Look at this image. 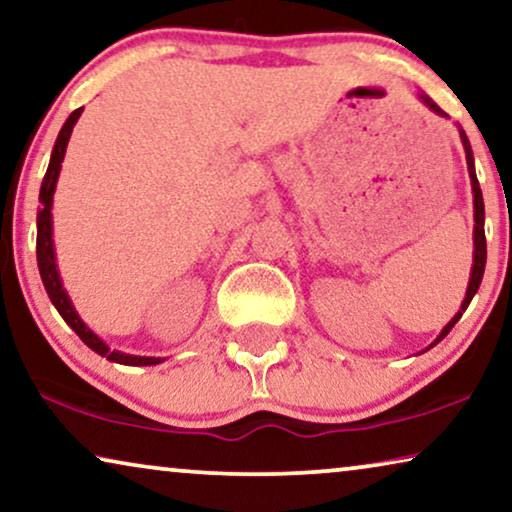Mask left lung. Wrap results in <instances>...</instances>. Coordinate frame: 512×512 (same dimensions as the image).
I'll return each mask as SVG.
<instances>
[{"mask_svg":"<svg viewBox=\"0 0 512 512\" xmlns=\"http://www.w3.org/2000/svg\"><path fill=\"white\" fill-rule=\"evenodd\" d=\"M422 97V102L429 107L433 114L438 116H447L443 109L438 107L436 102L431 100V97L426 95H419ZM461 135V142H464V151H466V165H468V174H471V186H473V216H475V228H473V244H475V251H473V268H471V279H468V289H466V298L464 303H461V310L454 314L450 324H447L443 331H440V335L436 340H433V345H438L440 340L445 338L447 333L452 331V326L457 324V321L461 319V314L466 312V307L471 305V300L475 293H478L480 289V282H482V275H485V263H487V240H485V202H482V191H480V184H478V177H475V163H473V151H471V142H468L466 132L459 130ZM431 345V347H433Z\"/></svg>","mask_w":512,"mask_h":512,"instance_id":"8db88e82","label":"left lung"}]
</instances>
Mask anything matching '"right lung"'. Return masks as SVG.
<instances>
[{"instance_id":"right-lung-1","label":"right lung","mask_w":512,"mask_h":512,"mask_svg":"<svg viewBox=\"0 0 512 512\" xmlns=\"http://www.w3.org/2000/svg\"><path fill=\"white\" fill-rule=\"evenodd\" d=\"M83 109H76L69 114V118L62 125L58 139H55L53 153H51V163H48L46 177L41 181V191H39V202L41 209L37 214V263H39V275L41 282L46 286L48 298L55 305V310L60 312V317L72 326V331L79 335V338L86 342V345L97 352L104 359L114 361V363H123V366H156L163 359H156V356H135V354H123L116 352V349H109V345L104 340L97 338V335L90 331V328L83 324L79 314H76L72 300H69L67 291L62 289V279L58 272V265H55V249H53V216H51V207H53V193H55V184H58L60 177V167L62 160H65V151H67V142L72 137L74 123L79 121Z\"/></svg>"}]
</instances>
